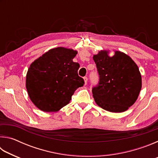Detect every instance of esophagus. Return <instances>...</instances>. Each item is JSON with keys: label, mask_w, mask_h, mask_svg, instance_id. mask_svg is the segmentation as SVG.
I'll use <instances>...</instances> for the list:
<instances>
[{"label": "esophagus", "mask_w": 158, "mask_h": 158, "mask_svg": "<svg viewBox=\"0 0 158 158\" xmlns=\"http://www.w3.org/2000/svg\"><path fill=\"white\" fill-rule=\"evenodd\" d=\"M84 81H85V85H86L87 84V81H88L87 77H84Z\"/></svg>", "instance_id": "obj_1"}]
</instances>
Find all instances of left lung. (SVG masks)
<instances>
[{"instance_id":"1","label":"left lung","mask_w":158,"mask_h":158,"mask_svg":"<svg viewBox=\"0 0 158 158\" xmlns=\"http://www.w3.org/2000/svg\"><path fill=\"white\" fill-rule=\"evenodd\" d=\"M99 83L92 89L97 105L106 111L119 113L133 105L141 89V76L134 60L116 51L109 56L108 51L93 56Z\"/></svg>"}]
</instances>
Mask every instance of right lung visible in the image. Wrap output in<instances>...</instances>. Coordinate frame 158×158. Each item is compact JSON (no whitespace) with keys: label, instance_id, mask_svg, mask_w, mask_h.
<instances>
[{"label":"right lung","instance_id":"right-lung-1","mask_svg":"<svg viewBox=\"0 0 158 158\" xmlns=\"http://www.w3.org/2000/svg\"><path fill=\"white\" fill-rule=\"evenodd\" d=\"M77 52L64 47L52 49L31 64L26 87L31 100L40 110L55 112L68 105L72 95L84 84L78 75Z\"/></svg>","mask_w":158,"mask_h":158}]
</instances>
